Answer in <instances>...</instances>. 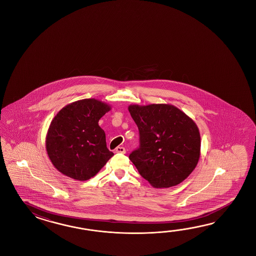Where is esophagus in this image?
<instances>
[{"label":"esophagus","mask_w":256,"mask_h":256,"mask_svg":"<svg viewBox=\"0 0 256 256\" xmlns=\"http://www.w3.org/2000/svg\"><path fill=\"white\" fill-rule=\"evenodd\" d=\"M115 152H120V154H126V148L122 146H118L117 148H116V149H115Z\"/></svg>","instance_id":"esophagus-1"}]
</instances>
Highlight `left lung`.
Wrapping results in <instances>:
<instances>
[{
  "mask_svg": "<svg viewBox=\"0 0 256 256\" xmlns=\"http://www.w3.org/2000/svg\"><path fill=\"white\" fill-rule=\"evenodd\" d=\"M128 110L140 134V147L129 158L156 188L178 185L200 156V134L195 122L171 104H132Z\"/></svg>",
  "mask_w": 256,
  "mask_h": 256,
  "instance_id": "1",
  "label": "left lung"
}]
</instances>
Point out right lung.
I'll return each instance as SVG.
<instances>
[{
    "label": "right lung",
    "mask_w": 256,
    "mask_h": 256,
    "mask_svg": "<svg viewBox=\"0 0 256 256\" xmlns=\"http://www.w3.org/2000/svg\"><path fill=\"white\" fill-rule=\"evenodd\" d=\"M110 110L96 98L66 105L54 116L46 137V149L54 168L73 180L93 178L114 156L106 146L98 120Z\"/></svg>",
    "instance_id": "right-lung-1"
}]
</instances>
